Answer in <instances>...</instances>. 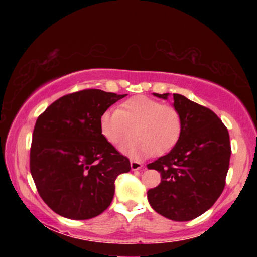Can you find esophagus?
Listing matches in <instances>:
<instances>
[{"label":"esophagus","mask_w":257,"mask_h":257,"mask_svg":"<svg viewBox=\"0 0 257 257\" xmlns=\"http://www.w3.org/2000/svg\"><path fill=\"white\" fill-rule=\"evenodd\" d=\"M143 167V164L138 160H131V170L132 171H138Z\"/></svg>","instance_id":"34e87169"}]
</instances>
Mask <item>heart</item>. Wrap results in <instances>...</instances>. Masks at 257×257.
Returning <instances> with one entry per match:
<instances>
[{
	"mask_svg": "<svg viewBox=\"0 0 257 257\" xmlns=\"http://www.w3.org/2000/svg\"><path fill=\"white\" fill-rule=\"evenodd\" d=\"M100 132L113 145L132 142L120 147L131 157L164 154L177 145L182 131L180 112L172 105L146 96H136L119 105L118 110H106L99 119Z\"/></svg>",
	"mask_w": 257,
	"mask_h": 257,
	"instance_id": "1",
	"label": "heart"
}]
</instances>
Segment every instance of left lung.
Here are the masks:
<instances>
[{
	"mask_svg": "<svg viewBox=\"0 0 257 257\" xmlns=\"http://www.w3.org/2000/svg\"><path fill=\"white\" fill-rule=\"evenodd\" d=\"M173 100L181 115V136L170 153L147 165L161 175L147 199L160 215L189 221L208 210L223 191L231 153L229 133L209 108L178 93H173Z\"/></svg>",
	"mask_w": 257,
	"mask_h": 257,
	"instance_id": "8db88e82",
	"label": "left lung"
}]
</instances>
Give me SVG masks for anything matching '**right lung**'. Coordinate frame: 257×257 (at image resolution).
Masks as SVG:
<instances>
[{
  "instance_id": "1",
  "label": "right lung",
  "mask_w": 257,
  "mask_h": 257,
  "mask_svg": "<svg viewBox=\"0 0 257 257\" xmlns=\"http://www.w3.org/2000/svg\"><path fill=\"white\" fill-rule=\"evenodd\" d=\"M127 94L86 89L54 101L35 124L30 172L38 194L58 215L98 216L111 205L114 181L131 170L101 135L100 115Z\"/></svg>"
}]
</instances>
